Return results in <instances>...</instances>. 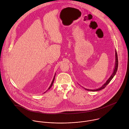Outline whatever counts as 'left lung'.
I'll return each mask as SVG.
<instances>
[{"instance_id": "1", "label": "left lung", "mask_w": 129, "mask_h": 129, "mask_svg": "<svg viewBox=\"0 0 129 129\" xmlns=\"http://www.w3.org/2000/svg\"><path fill=\"white\" fill-rule=\"evenodd\" d=\"M117 68H118V57H117V52L116 51H115V67H114V70H113V72L112 73V74H111V75L110 76V77L108 79V80L106 81V82L103 84V85H102V86L98 89H97L96 90H90V89H85V88H84L85 90H86L87 91H93V92H95V91H100V90H101L103 89H104L106 85L110 82V81L111 80V79L113 78V77L114 76L115 74H116V71L117 70Z\"/></svg>"}]
</instances>
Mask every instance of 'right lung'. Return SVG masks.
Returning a JSON list of instances; mask_svg holds the SVG:
<instances>
[{"label":"right lung","instance_id":"1","mask_svg":"<svg viewBox=\"0 0 129 129\" xmlns=\"http://www.w3.org/2000/svg\"><path fill=\"white\" fill-rule=\"evenodd\" d=\"M55 76H54V78H53V81H52V83H51V85H50V87L49 88V89H48V90H50V89L52 87V86L53 85V83H54V79H55ZM48 90H47V91ZM47 92V91H46Z\"/></svg>","mask_w":129,"mask_h":129}]
</instances>
